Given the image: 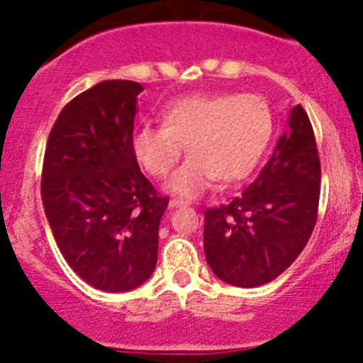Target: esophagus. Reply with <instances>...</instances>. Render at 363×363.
<instances>
[{
  "mask_svg": "<svg viewBox=\"0 0 363 363\" xmlns=\"http://www.w3.org/2000/svg\"><path fill=\"white\" fill-rule=\"evenodd\" d=\"M186 203H188V202H184V200H181V199H172L170 202H168V207H170V208H175V207H184Z\"/></svg>",
  "mask_w": 363,
  "mask_h": 363,
  "instance_id": "34e87169",
  "label": "esophagus"
}]
</instances>
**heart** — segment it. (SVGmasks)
Returning <instances> with one entry per match:
<instances>
[{
    "instance_id": "heart-1",
    "label": "heart",
    "mask_w": 363,
    "mask_h": 363,
    "mask_svg": "<svg viewBox=\"0 0 363 363\" xmlns=\"http://www.w3.org/2000/svg\"><path fill=\"white\" fill-rule=\"evenodd\" d=\"M274 130L270 105L259 94H193L172 101L161 124H142L131 135V152L152 177H167L182 156L189 160L172 175L168 188L196 196L218 181H244L262 160Z\"/></svg>"
}]
</instances>
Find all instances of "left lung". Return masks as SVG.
I'll list each match as a JSON object with an SVG mask.
<instances>
[{
  "mask_svg": "<svg viewBox=\"0 0 363 363\" xmlns=\"http://www.w3.org/2000/svg\"><path fill=\"white\" fill-rule=\"evenodd\" d=\"M258 177L239 196L203 214V250L212 272L240 288L262 286L284 272L313 233L321 164L302 105Z\"/></svg>",
  "mask_w": 363,
  "mask_h": 363,
  "instance_id": "obj_1",
  "label": "left lung"
}]
</instances>
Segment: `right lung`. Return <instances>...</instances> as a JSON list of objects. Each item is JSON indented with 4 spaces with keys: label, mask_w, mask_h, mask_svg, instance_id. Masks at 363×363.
<instances>
[{
    "label": "right lung",
    "mask_w": 363,
    "mask_h": 363,
    "mask_svg": "<svg viewBox=\"0 0 363 363\" xmlns=\"http://www.w3.org/2000/svg\"><path fill=\"white\" fill-rule=\"evenodd\" d=\"M133 80H105L63 107L45 145L42 200L73 272L104 291H128L155 272L168 205L131 152Z\"/></svg>",
    "instance_id": "add662e5"
}]
</instances>
